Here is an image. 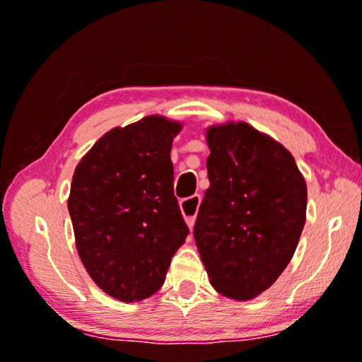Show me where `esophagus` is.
I'll use <instances>...</instances> for the list:
<instances>
[{
  "instance_id": "obj_1",
  "label": "esophagus",
  "mask_w": 362,
  "mask_h": 362,
  "mask_svg": "<svg viewBox=\"0 0 362 362\" xmlns=\"http://www.w3.org/2000/svg\"><path fill=\"white\" fill-rule=\"evenodd\" d=\"M199 204H201V196L199 194L186 197V199H182L180 202L181 212H182V216H185V221H186V224H187V227H189V229L194 227L196 214H197V209H199Z\"/></svg>"
}]
</instances>
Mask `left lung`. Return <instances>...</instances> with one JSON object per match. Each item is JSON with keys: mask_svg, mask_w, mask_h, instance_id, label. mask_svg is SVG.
I'll list each match as a JSON object with an SVG mask.
<instances>
[{"mask_svg": "<svg viewBox=\"0 0 362 362\" xmlns=\"http://www.w3.org/2000/svg\"><path fill=\"white\" fill-rule=\"evenodd\" d=\"M209 189L194 239L211 285L247 301L290 264L306 221V182L295 158L245 122L206 130Z\"/></svg>", "mask_w": 362, "mask_h": 362, "instance_id": "left-lung-1", "label": "left lung"}]
</instances>
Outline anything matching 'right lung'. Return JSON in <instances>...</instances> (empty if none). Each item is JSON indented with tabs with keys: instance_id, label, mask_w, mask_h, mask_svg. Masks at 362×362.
<instances>
[{
	"instance_id": "obj_1",
	"label": "right lung",
	"mask_w": 362,
	"mask_h": 362,
	"mask_svg": "<svg viewBox=\"0 0 362 362\" xmlns=\"http://www.w3.org/2000/svg\"><path fill=\"white\" fill-rule=\"evenodd\" d=\"M180 122L148 115L115 127L78 161L67 199L76 247L98 288L125 303L165 284L187 226L173 192Z\"/></svg>"
}]
</instances>
